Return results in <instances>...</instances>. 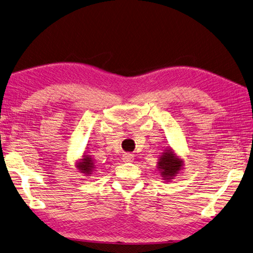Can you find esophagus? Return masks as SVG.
Masks as SVG:
<instances>
[{
    "mask_svg": "<svg viewBox=\"0 0 253 253\" xmlns=\"http://www.w3.org/2000/svg\"><path fill=\"white\" fill-rule=\"evenodd\" d=\"M123 161L126 162V163L132 162V161H134V155H132V154H124Z\"/></svg>",
    "mask_w": 253,
    "mask_h": 253,
    "instance_id": "esophagus-1",
    "label": "esophagus"
}]
</instances>
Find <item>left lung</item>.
<instances>
[{"instance_id": "1", "label": "left lung", "mask_w": 253, "mask_h": 253, "mask_svg": "<svg viewBox=\"0 0 253 253\" xmlns=\"http://www.w3.org/2000/svg\"><path fill=\"white\" fill-rule=\"evenodd\" d=\"M184 161L179 157L173 148L165 147L164 151L160 155V160L157 162V170L161 176L165 181H172L174 177L183 169Z\"/></svg>"}]
</instances>
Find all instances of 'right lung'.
<instances>
[{"mask_svg": "<svg viewBox=\"0 0 253 253\" xmlns=\"http://www.w3.org/2000/svg\"><path fill=\"white\" fill-rule=\"evenodd\" d=\"M76 168L78 169L80 173L84 174V176H91L92 173L96 170V164L90 155L84 153L83 157L76 162Z\"/></svg>", "mask_w": 253, "mask_h": 253, "instance_id": "right-lung-1", "label": "right lung"}]
</instances>
